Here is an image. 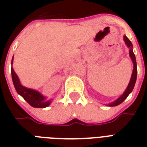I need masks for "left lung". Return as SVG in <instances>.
<instances>
[{"label":"left lung","instance_id":"left-lung-1","mask_svg":"<svg viewBox=\"0 0 147 147\" xmlns=\"http://www.w3.org/2000/svg\"><path fill=\"white\" fill-rule=\"evenodd\" d=\"M123 40L125 41L126 44L127 46L129 48H130V56L131 58V59L133 61V63H134V70H133V73L132 76H131V78H130V83H129V85H128L127 88V89L125 90V92L123 93L122 95H121L118 99H117L114 102L111 103V104H110L109 106L112 107V106H117V105H120L121 103L123 102V100H125L126 98H127V96L129 94H130V92H132L133 89H134V88L135 83H136V80H137V62H136V57H135V55L134 52H133V45L130 42V40L128 39L126 36H123Z\"/></svg>","mask_w":147,"mask_h":147}]
</instances>
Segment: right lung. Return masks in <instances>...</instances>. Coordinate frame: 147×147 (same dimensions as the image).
<instances>
[{"instance_id": "right-lung-1", "label": "right lung", "mask_w": 147, "mask_h": 147, "mask_svg": "<svg viewBox=\"0 0 147 147\" xmlns=\"http://www.w3.org/2000/svg\"><path fill=\"white\" fill-rule=\"evenodd\" d=\"M11 63H13V59ZM11 75H12L13 85L17 93L20 94L24 98V100H26L31 106H33V107H46L49 106L50 101L46 100V98L40 93L35 90L26 88L20 84L19 78L17 77V74L13 71V68L11 69Z\"/></svg>"}]
</instances>
